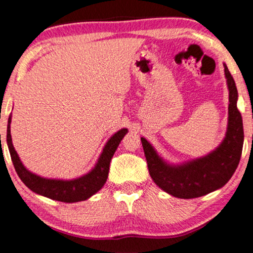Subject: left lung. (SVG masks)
Segmentation results:
<instances>
[{
    "label": "left lung",
    "mask_w": 253,
    "mask_h": 253,
    "mask_svg": "<svg viewBox=\"0 0 253 253\" xmlns=\"http://www.w3.org/2000/svg\"><path fill=\"white\" fill-rule=\"evenodd\" d=\"M223 67L229 89V115L226 137L215 150L182 165H169L145 138H140L152 179L159 188L177 198H197L222 188L240 164L244 141L243 121L237 109L236 84L227 65Z\"/></svg>",
    "instance_id": "left-lung-1"
}]
</instances>
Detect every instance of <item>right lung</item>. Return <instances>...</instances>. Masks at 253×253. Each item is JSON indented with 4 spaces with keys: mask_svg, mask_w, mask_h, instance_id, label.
I'll list each match as a JSON object with an SVG mask.
<instances>
[{
    "mask_svg": "<svg viewBox=\"0 0 253 253\" xmlns=\"http://www.w3.org/2000/svg\"><path fill=\"white\" fill-rule=\"evenodd\" d=\"M10 123H11V114H10L8 120L6 143H8L13 167H15L19 178L33 192L62 203H77L82 202V200H86L89 197L95 195L102 188L107 178H108L110 160H112L121 140L123 139V137L127 132V129H121L109 138V140L107 141L105 147H103L102 153L100 154L98 162H96L94 168L91 171L78 178L64 181V179L41 177V176L33 174V172L27 170L24 167L12 145Z\"/></svg>",
    "mask_w": 253,
    "mask_h": 253,
    "instance_id": "obj_1",
    "label": "right lung"
}]
</instances>
